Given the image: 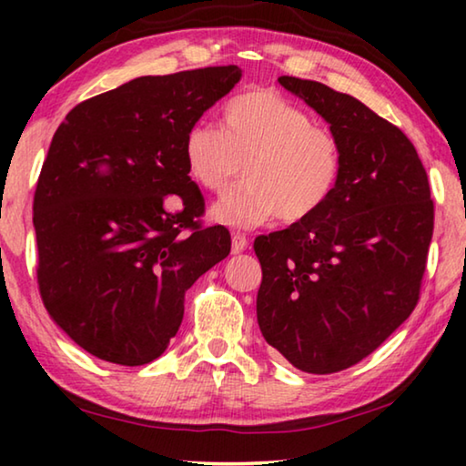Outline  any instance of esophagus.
I'll list each match as a JSON object with an SVG mask.
<instances>
[{"label": "esophagus", "instance_id": "esophagus-1", "mask_svg": "<svg viewBox=\"0 0 466 466\" xmlns=\"http://www.w3.org/2000/svg\"><path fill=\"white\" fill-rule=\"evenodd\" d=\"M248 247V238L240 232L232 234V252H242L244 248Z\"/></svg>", "mask_w": 466, "mask_h": 466}]
</instances>
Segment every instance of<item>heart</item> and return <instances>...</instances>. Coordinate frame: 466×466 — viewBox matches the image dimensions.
I'll return each mask as SVG.
<instances>
[{"instance_id":"1","label":"heart","mask_w":466,"mask_h":466,"mask_svg":"<svg viewBox=\"0 0 466 466\" xmlns=\"http://www.w3.org/2000/svg\"><path fill=\"white\" fill-rule=\"evenodd\" d=\"M187 175L224 195L244 167V183L219 201L218 222L252 228L278 216L298 224L325 208L343 172L337 136L302 106L269 88H248L222 106L219 129L197 123L183 139Z\"/></svg>"}]
</instances>
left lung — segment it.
<instances>
[{"instance_id": "obj_1", "label": "left lung", "mask_w": 466, "mask_h": 466, "mask_svg": "<svg viewBox=\"0 0 466 466\" xmlns=\"http://www.w3.org/2000/svg\"><path fill=\"white\" fill-rule=\"evenodd\" d=\"M279 84L330 125L343 172L319 214L257 236V320L291 366L333 374L378 350L420 302L431 191L397 125L320 82L281 76Z\"/></svg>"}]
</instances>
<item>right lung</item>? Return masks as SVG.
I'll return each mask as SVG.
<instances>
[{"instance_id":"1","label":"right lung","mask_w":466,"mask_h":466,"mask_svg":"<svg viewBox=\"0 0 466 466\" xmlns=\"http://www.w3.org/2000/svg\"><path fill=\"white\" fill-rule=\"evenodd\" d=\"M240 76L219 66L136 77L80 102L55 131L33 203L38 291L92 356L119 366L160 358L185 291L230 255V232L201 224L183 139Z\"/></svg>"}]
</instances>
